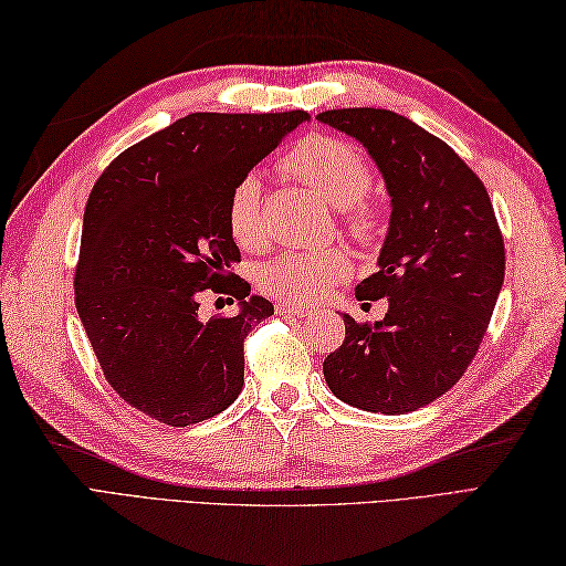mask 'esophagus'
<instances>
[{
	"label": "esophagus",
	"instance_id": "34e87169",
	"mask_svg": "<svg viewBox=\"0 0 566 566\" xmlns=\"http://www.w3.org/2000/svg\"><path fill=\"white\" fill-rule=\"evenodd\" d=\"M275 312L291 314V316H307L310 314V310L297 307V305H287V302H279V305H275Z\"/></svg>",
	"mask_w": 566,
	"mask_h": 566
}]
</instances>
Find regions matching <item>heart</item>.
<instances>
[{"instance_id": "obj_1", "label": "heart", "mask_w": 566, "mask_h": 566, "mask_svg": "<svg viewBox=\"0 0 566 566\" xmlns=\"http://www.w3.org/2000/svg\"><path fill=\"white\" fill-rule=\"evenodd\" d=\"M283 168L316 189L324 201L343 209V223L357 238H369L377 230V209L363 199L371 175L365 156L353 144L336 136L314 134L302 139L283 158ZM230 235L244 250H256L264 242L261 220V177L242 175L228 197ZM350 273V259L343 250L283 252L261 271V291L287 305H310L331 285Z\"/></svg>"}]
</instances>
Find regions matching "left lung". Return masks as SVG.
I'll use <instances>...</instances> for the list:
<instances>
[{"mask_svg": "<svg viewBox=\"0 0 566 566\" xmlns=\"http://www.w3.org/2000/svg\"><path fill=\"white\" fill-rule=\"evenodd\" d=\"M360 142L391 197L379 271L357 297H387L381 322L357 324L324 360L343 403L403 416L437 401L478 353L504 283V240L485 185L434 134L391 109L316 115Z\"/></svg>", "mask_w": 566, "mask_h": 566, "instance_id": "1", "label": "left lung"}]
</instances>
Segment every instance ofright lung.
Masks as SVG:
<instances>
[{
    "instance_id": "1",
    "label": "right lung",
    "mask_w": 566,
    "mask_h": 566,
    "mask_svg": "<svg viewBox=\"0 0 566 566\" xmlns=\"http://www.w3.org/2000/svg\"><path fill=\"white\" fill-rule=\"evenodd\" d=\"M307 119L302 109L187 115L124 150L93 185L76 312L109 387L148 418L197 424L240 396L242 343L273 305L230 273L240 250L228 197ZM203 292L235 296L239 312L206 321Z\"/></svg>"
}]
</instances>
